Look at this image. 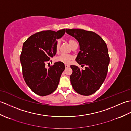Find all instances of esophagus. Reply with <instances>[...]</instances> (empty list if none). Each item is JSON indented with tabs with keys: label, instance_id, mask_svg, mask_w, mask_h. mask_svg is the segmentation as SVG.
I'll return each mask as SVG.
<instances>
[{
	"label": "esophagus",
	"instance_id": "34e87169",
	"mask_svg": "<svg viewBox=\"0 0 131 131\" xmlns=\"http://www.w3.org/2000/svg\"><path fill=\"white\" fill-rule=\"evenodd\" d=\"M65 68H68L69 67V66H70V65H67V64H66V65H65Z\"/></svg>",
	"mask_w": 131,
	"mask_h": 131
}]
</instances>
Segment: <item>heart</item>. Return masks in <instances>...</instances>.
Here are the masks:
<instances>
[{"label": "heart", "instance_id": "b5f03b06", "mask_svg": "<svg viewBox=\"0 0 131 131\" xmlns=\"http://www.w3.org/2000/svg\"><path fill=\"white\" fill-rule=\"evenodd\" d=\"M68 43L69 44V45L71 46V47H73V45H74L75 44L77 43L76 41L73 39H69L68 40ZM60 47V42L59 41H58L55 44V50H56V52L57 53L59 52ZM73 57H72L71 56L62 54L56 58V60L57 62L68 64L70 63L71 61L73 60Z\"/></svg>", "mask_w": 131, "mask_h": 131}]
</instances>
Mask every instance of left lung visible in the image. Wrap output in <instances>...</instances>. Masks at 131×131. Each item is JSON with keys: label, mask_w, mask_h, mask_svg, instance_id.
I'll return each mask as SVG.
<instances>
[{"label": "left lung", "mask_w": 131, "mask_h": 131, "mask_svg": "<svg viewBox=\"0 0 131 131\" xmlns=\"http://www.w3.org/2000/svg\"><path fill=\"white\" fill-rule=\"evenodd\" d=\"M79 44L80 51L76 61L85 65V70L71 65L73 73L70 82L74 90L84 96L92 94L99 90L106 77L110 58L107 45L96 33L83 29H66Z\"/></svg>", "instance_id": "obj_1"}]
</instances>
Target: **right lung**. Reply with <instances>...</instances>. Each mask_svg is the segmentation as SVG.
Returning <instances> with one entry per match:
<instances>
[{
	"label": "right lung",
	"mask_w": 131,
	"mask_h": 131,
	"mask_svg": "<svg viewBox=\"0 0 131 131\" xmlns=\"http://www.w3.org/2000/svg\"><path fill=\"white\" fill-rule=\"evenodd\" d=\"M65 29L55 32L47 30L32 35L23 46L20 61L23 75L26 84L35 93L45 96L56 90L64 63L57 62L48 69L46 63L56 53V39L65 34Z\"/></svg>",
	"instance_id": "1"
}]
</instances>
